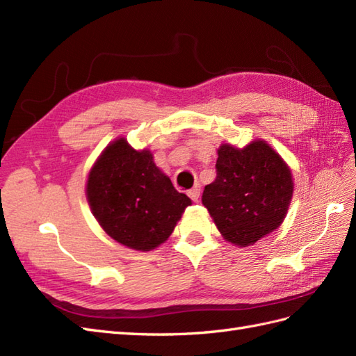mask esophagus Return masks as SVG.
Here are the masks:
<instances>
[{
  "label": "esophagus",
  "mask_w": 356,
  "mask_h": 356,
  "mask_svg": "<svg viewBox=\"0 0 356 356\" xmlns=\"http://www.w3.org/2000/svg\"><path fill=\"white\" fill-rule=\"evenodd\" d=\"M189 197L191 198H193V202H198V200H200V194H202V188H200V185H195L193 189H191L189 191Z\"/></svg>",
  "instance_id": "obj_1"
}]
</instances>
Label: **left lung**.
Returning <instances> with one entry per match:
<instances>
[{"instance_id": "left-lung-1", "label": "left lung", "mask_w": 356, "mask_h": 356, "mask_svg": "<svg viewBox=\"0 0 356 356\" xmlns=\"http://www.w3.org/2000/svg\"><path fill=\"white\" fill-rule=\"evenodd\" d=\"M293 186L290 167L265 140L242 149L224 143L216 179L206 185L202 202L227 242L250 247L284 221Z\"/></svg>"}]
</instances>
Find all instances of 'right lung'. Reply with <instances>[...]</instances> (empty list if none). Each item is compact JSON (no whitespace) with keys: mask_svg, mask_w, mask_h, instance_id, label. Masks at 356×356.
<instances>
[{"mask_svg":"<svg viewBox=\"0 0 356 356\" xmlns=\"http://www.w3.org/2000/svg\"><path fill=\"white\" fill-rule=\"evenodd\" d=\"M91 213L115 242L152 251L175 230L191 198L177 193L149 149L135 150L124 136L109 143L88 171Z\"/></svg>","mask_w":356,"mask_h":356,"instance_id":"add662e5","label":"right lung"}]
</instances>
